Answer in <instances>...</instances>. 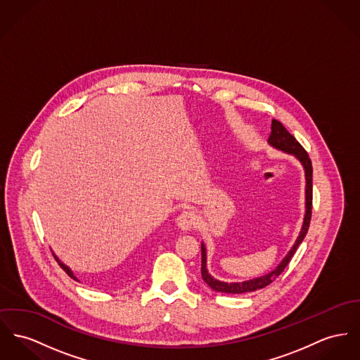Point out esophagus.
<instances>
[{"label": "esophagus", "instance_id": "1", "mask_svg": "<svg viewBox=\"0 0 360 360\" xmlns=\"http://www.w3.org/2000/svg\"><path fill=\"white\" fill-rule=\"evenodd\" d=\"M198 222V217L191 210H184L180 216L177 217V225L181 231H190L195 228Z\"/></svg>", "mask_w": 360, "mask_h": 360}]
</instances>
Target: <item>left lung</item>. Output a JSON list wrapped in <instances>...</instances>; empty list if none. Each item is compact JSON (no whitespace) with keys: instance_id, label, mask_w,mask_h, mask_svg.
Masks as SVG:
<instances>
[{"instance_id":"obj_1","label":"left lung","mask_w":360,"mask_h":360,"mask_svg":"<svg viewBox=\"0 0 360 360\" xmlns=\"http://www.w3.org/2000/svg\"><path fill=\"white\" fill-rule=\"evenodd\" d=\"M269 144L273 146L277 150H281L287 154H292L293 157H296L300 164L303 165L304 169V176H306V214L303 218V225L300 229V233L297 236V239L295 241V244L292 245V248L288 251L285 258L281 261V264H278L274 270H271L270 273L252 278V280H247L243 283H224L214 278L209 271H207V257H206V247L202 243L200 244V250H202V267H200V273H202V278L203 281L212 288L213 290L217 292H222V293H245V292H254L257 289L267 287L269 284H271L287 267L289 261L292 259L293 254L296 252L297 247L300 245V243L306 238L309 226H310V221H311V209H312V165L311 160L307 154V151L302 147V144L299 143L295 136H292L287 131V128L278 120H271V132L269 136Z\"/></svg>"}]
</instances>
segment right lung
<instances>
[{"mask_svg":"<svg viewBox=\"0 0 360 360\" xmlns=\"http://www.w3.org/2000/svg\"><path fill=\"white\" fill-rule=\"evenodd\" d=\"M54 258H56V261L58 262V264L61 266V269H63V270H64V271H65V273H67V274H68L71 278H73V280H76V281H77V278L73 276L72 270H71V269H70L67 264H63V262H61V261H60V259H58L56 255H54Z\"/></svg>","mask_w":360,"mask_h":360,"instance_id":"obj_1","label":"right lung"}]
</instances>
